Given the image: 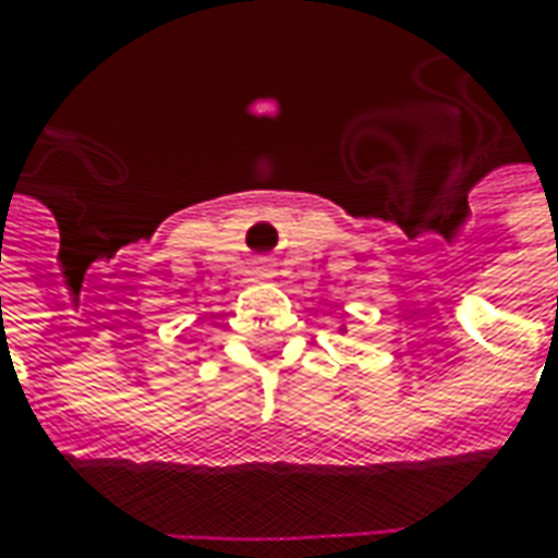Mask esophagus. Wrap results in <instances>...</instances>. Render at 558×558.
Returning a JSON list of instances; mask_svg holds the SVG:
<instances>
[{
    "label": "esophagus",
    "mask_w": 558,
    "mask_h": 558,
    "mask_svg": "<svg viewBox=\"0 0 558 558\" xmlns=\"http://www.w3.org/2000/svg\"><path fill=\"white\" fill-rule=\"evenodd\" d=\"M254 276L272 279V276H276V260H272V257H257V260H254Z\"/></svg>",
    "instance_id": "esophagus-1"
}]
</instances>
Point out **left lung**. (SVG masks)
I'll list each match as a JSON object with an SVG mask.
<instances>
[{
	"label": "left lung",
	"instance_id": "1",
	"mask_svg": "<svg viewBox=\"0 0 558 558\" xmlns=\"http://www.w3.org/2000/svg\"><path fill=\"white\" fill-rule=\"evenodd\" d=\"M341 332H348V326H341Z\"/></svg>",
	"mask_w": 558,
	"mask_h": 558
}]
</instances>
